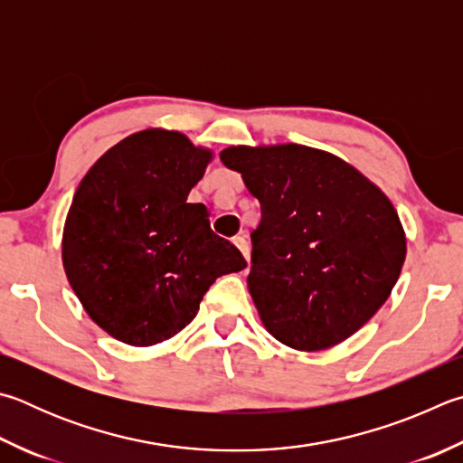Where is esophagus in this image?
I'll return each instance as SVG.
<instances>
[{"mask_svg":"<svg viewBox=\"0 0 463 463\" xmlns=\"http://www.w3.org/2000/svg\"><path fill=\"white\" fill-rule=\"evenodd\" d=\"M234 245H237V249L242 253V257H245L249 260V255H250V249H249V242L245 239V234H237V237L232 239Z\"/></svg>","mask_w":463,"mask_h":463,"instance_id":"esophagus-1","label":"esophagus"}]
</instances>
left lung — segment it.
<instances>
[{
  "label": "left lung",
  "mask_w": 463,
  "mask_h": 463,
  "mask_svg": "<svg viewBox=\"0 0 463 463\" xmlns=\"http://www.w3.org/2000/svg\"><path fill=\"white\" fill-rule=\"evenodd\" d=\"M221 159L260 203L247 285L267 332L304 352L350 338L389 299L405 263L391 200L316 147L231 146Z\"/></svg>",
  "instance_id": "1"
}]
</instances>
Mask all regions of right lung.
Here are the masks:
<instances>
[{
  "label": "right lung",
  "mask_w": 463,
  "mask_h": 463,
  "mask_svg": "<svg viewBox=\"0 0 463 463\" xmlns=\"http://www.w3.org/2000/svg\"><path fill=\"white\" fill-rule=\"evenodd\" d=\"M213 151L180 131L144 129L107 149L74 192L62 232L72 291L99 327L129 346L184 330L216 277L247 267L188 194Z\"/></svg>",
  "instance_id": "add662e5"
}]
</instances>
